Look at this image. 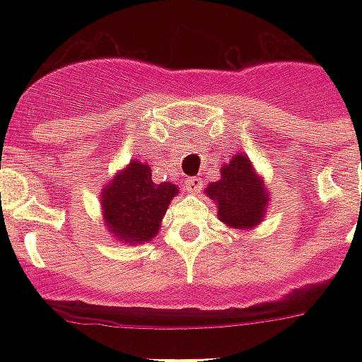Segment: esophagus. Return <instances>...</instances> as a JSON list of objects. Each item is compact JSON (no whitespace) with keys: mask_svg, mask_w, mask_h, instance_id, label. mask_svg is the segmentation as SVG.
<instances>
[{"mask_svg":"<svg viewBox=\"0 0 362 362\" xmlns=\"http://www.w3.org/2000/svg\"><path fill=\"white\" fill-rule=\"evenodd\" d=\"M184 186H186V189L189 193H199L201 192V187H203V182H201V178H197V176H192V178H187V180L184 182Z\"/></svg>","mask_w":362,"mask_h":362,"instance_id":"esophagus-1","label":"esophagus"}]
</instances>
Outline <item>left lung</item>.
Wrapping results in <instances>:
<instances>
[{
	"label": "left lung",
	"mask_w": 362,
	"mask_h": 362,
	"mask_svg": "<svg viewBox=\"0 0 362 362\" xmlns=\"http://www.w3.org/2000/svg\"><path fill=\"white\" fill-rule=\"evenodd\" d=\"M269 192L247 153L238 152L221 165L220 178L210 182L204 195L214 201L221 223L237 231H252L267 216Z\"/></svg>",
	"instance_id": "obj_1"
}]
</instances>
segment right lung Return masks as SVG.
I'll list each match as a JSON object with an SVG mask.
<instances>
[{
  "mask_svg": "<svg viewBox=\"0 0 362 362\" xmlns=\"http://www.w3.org/2000/svg\"><path fill=\"white\" fill-rule=\"evenodd\" d=\"M178 193L170 182L156 184L150 165L133 159L99 193L107 235L127 246L150 242L158 237L165 212Z\"/></svg>",
  "mask_w": 362,
  "mask_h": 362,
  "instance_id": "right-lung-1",
  "label": "right lung"
}]
</instances>
